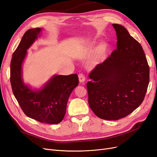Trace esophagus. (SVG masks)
<instances>
[{"label": "esophagus", "mask_w": 157, "mask_h": 157, "mask_svg": "<svg viewBox=\"0 0 157 157\" xmlns=\"http://www.w3.org/2000/svg\"><path fill=\"white\" fill-rule=\"evenodd\" d=\"M78 78H79V81L80 83H83L85 81V75L83 74H79L78 75Z\"/></svg>", "instance_id": "esophagus-1"}]
</instances>
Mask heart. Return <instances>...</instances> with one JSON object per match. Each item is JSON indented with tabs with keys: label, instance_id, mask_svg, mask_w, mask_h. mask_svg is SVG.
Here are the masks:
<instances>
[{
	"label": "heart",
	"instance_id": "heart-1",
	"mask_svg": "<svg viewBox=\"0 0 157 157\" xmlns=\"http://www.w3.org/2000/svg\"><path fill=\"white\" fill-rule=\"evenodd\" d=\"M89 52L90 53L96 52V54L94 57L90 60V64L93 67H96V66L102 63L105 59V57L109 52V45L105 43L100 44L97 47L91 45V46H90L89 48Z\"/></svg>",
	"mask_w": 157,
	"mask_h": 157
}]
</instances>
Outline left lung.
I'll return each instance as SVG.
<instances>
[{"mask_svg":"<svg viewBox=\"0 0 157 157\" xmlns=\"http://www.w3.org/2000/svg\"><path fill=\"white\" fill-rule=\"evenodd\" d=\"M117 49L90 73L89 105L105 120H118L138 108L149 82V67L140 44L123 26L113 24Z\"/></svg>","mask_w":157,"mask_h":157,"instance_id":"8db88e82","label":"left lung"}]
</instances>
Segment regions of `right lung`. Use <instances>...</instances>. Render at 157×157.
<instances>
[{"instance_id": "1", "label": "right lung", "mask_w": 157, "mask_h": 157, "mask_svg": "<svg viewBox=\"0 0 157 157\" xmlns=\"http://www.w3.org/2000/svg\"><path fill=\"white\" fill-rule=\"evenodd\" d=\"M42 29H31L25 33L12 55L10 82L13 93L27 117L40 123L58 124L63 119L69 97L77 87V74L54 75L41 88L32 89L22 78V66L27 50L40 36Z\"/></svg>"}]
</instances>
